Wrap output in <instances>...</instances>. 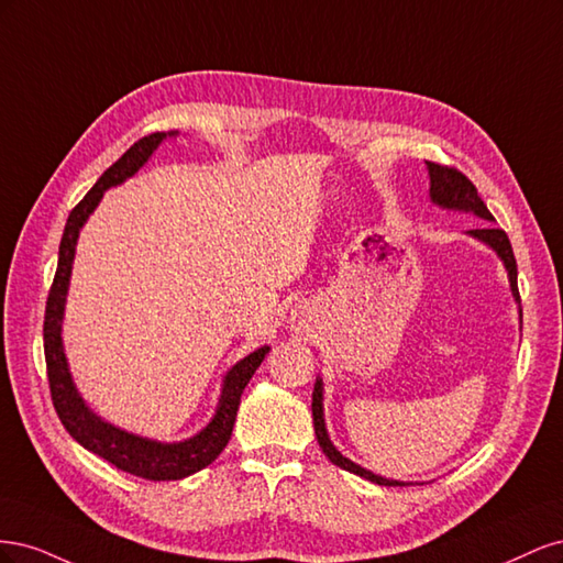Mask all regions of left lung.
Segmentation results:
<instances>
[{"label":"left lung","mask_w":563,"mask_h":563,"mask_svg":"<svg viewBox=\"0 0 563 563\" xmlns=\"http://www.w3.org/2000/svg\"><path fill=\"white\" fill-rule=\"evenodd\" d=\"M424 164H428V172H430V197H432L434 203H439L441 209L474 213V216H479V218H484V220H488V223H490V220H493L490 211L486 209V203L482 201L479 192H476V187L472 185V180L465 174H460L457 168L444 166V164H434V162H424ZM470 234L476 236V240H479V242L488 244L493 251L500 255V261L505 263V269H507L509 286H512V296H515L517 302H521L519 288H517V261H515V251H512V244H509V240H507V234L500 228H493V225L470 230ZM321 399H323V383L317 380L314 383V391H312L314 434H317V441H319V449L327 453V457L331 460V463L347 470V472H352V474H360V476H364V479L378 484V486H406L404 482L385 479V476H378V474L364 470L362 465L352 463L350 457H345L343 453H340L331 444L329 432H327V422H323Z\"/></svg>","instance_id":"8db88e82"}]
</instances>
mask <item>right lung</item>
<instances>
[{
    "label": "right lung",
    "instance_id": "obj_1",
    "mask_svg": "<svg viewBox=\"0 0 563 563\" xmlns=\"http://www.w3.org/2000/svg\"><path fill=\"white\" fill-rule=\"evenodd\" d=\"M166 135H176V131L168 133H150L139 143H133L122 157H119L108 172L98 178L91 190L84 195V199L67 216L65 232L58 249V267L54 284H51L48 300H46V314H44V356H46V376L51 387V401H54L56 413L63 422V428L70 432V437L87 451L106 457L117 470L143 476L147 482H174L185 479L223 453L228 441L232 437L236 408H240L242 391L253 378L255 368L265 360L269 347H261L236 362L223 380V391H220L216 416L199 434L176 441V444H162L155 439H145L139 434H131L126 430H119L114 424L98 418L91 408L84 404L79 391L73 383L70 368H67L63 338H60V323L65 312V296L67 286H70V272L75 261V246L81 225L103 199L108 187H114L131 178L139 168L152 157V152L159 147Z\"/></svg>",
    "mask_w": 563,
    "mask_h": 563
}]
</instances>
